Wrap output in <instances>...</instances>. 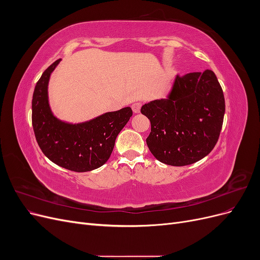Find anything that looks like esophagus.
I'll list each match as a JSON object with an SVG mask.
<instances>
[{"instance_id": "1", "label": "esophagus", "mask_w": 260, "mask_h": 260, "mask_svg": "<svg viewBox=\"0 0 260 260\" xmlns=\"http://www.w3.org/2000/svg\"><path fill=\"white\" fill-rule=\"evenodd\" d=\"M141 103H135V104H132V111H133V113L135 114H139L140 113V111H141Z\"/></svg>"}]
</instances>
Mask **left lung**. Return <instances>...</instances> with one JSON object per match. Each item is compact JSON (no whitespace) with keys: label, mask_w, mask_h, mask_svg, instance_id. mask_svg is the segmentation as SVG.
Wrapping results in <instances>:
<instances>
[{"label":"left lung","mask_w":260,"mask_h":260,"mask_svg":"<svg viewBox=\"0 0 260 260\" xmlns=\"http://www.w3.org/2000/svg\"><path fill=\"white\" fill-rule=\"evenodd\" d=\"M224 111L223 92L214 72L177 76L166 99L141 108L151 121L146 139L149 151L170 166L201 160L217 143Z\"/></svg>","instance_id":"1"}]
</instances>
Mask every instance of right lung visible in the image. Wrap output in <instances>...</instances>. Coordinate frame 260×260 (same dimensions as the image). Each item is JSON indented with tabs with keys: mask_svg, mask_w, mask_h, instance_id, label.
Wrapping results in <instances>:
<instances>
[{
	"mask_svg": "<svg viewBox=\"0 0 260 260\" xmlns=\"http://www.w3.org/2000/svg\"><path fill=\"white\" fill-rule=\"evenodd\" d=\"M54 61L36 84L32 96V127L43 154L58 166L85 172L96 169L108 160L115 141L130 117L132 109L124 107L93 119L69 123L59 120L51 111L48 85L51 74L59 64Z\"/></svg>",
	"mask_w": 260,
	"mask_h": 260,
	"instance_id": "1",
	"label": "right lung"
}]
</instances>
